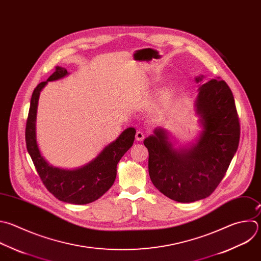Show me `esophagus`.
<instances>
[{
    "label": "esophagus",
    "instance_id": "34e87169",
    "mask_svg": "<svg viewBox=\"0 0 261 261\" xmlns=\"http://www.w3.org/2000/svg\"><path fill=\"white\" fill-rule=\"evenodd\" d=\"M144 133L142 132V131H137L136 132V139H137V141H142L143 139H144Z\"/></svg>",
    "mask_w": 261,
    "mask_h": 261
}]
</instances>
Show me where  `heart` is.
I'll return each mask as SVG.
<instances>
[{"mask_svg":"<svg viewBox=\"0 0 261 261\" xmlns=\"http://www.w3.org/2000/svg\"><path fill=\"white\" fill-rule=\"evenodd\" d=\"M163 98H164V96H163Z\"/></svg>","mask_w":261,"mask_h":261,"instance_id":"b5f03b06","label":"heart"}]
</instances>
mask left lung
I'll return each instance as SVG.
<instances>
[{
  "label": "left lung",
  "mask_w": 261,
  "mask_h": 261,
  "mask_svg": "<svg viewBox=\"0 0 261 261\" xmlns=\"http://www.w3.org/2000/svg\"><path fill=\"white\" fill-rule=\"evenodd\" d=\"M203 77L197 76L196 82ZM198 91L195 110L202 130L195 143L176 148L161 127L143 141L151 182L163 195L180 203L205 199L215 191L240 140L239 118L227 84L212 79L200 84Z\"/></svg>",
  "instance_id": "1"
}]
</instances>
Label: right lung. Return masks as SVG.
<instances>
[{
    "label": "right lung",
    "instance_id": "obj_1",
    "mask_svg": "<svg viewBox=\"0 0 261 261\" xmlns=\"http://www.w3.org/2000/svg\"><path fill=\"white\" fill-rule=\"evenodd\" d=\"M64 67L57 66L47 81L40 83L33 92L25 127L28 151L34 162L44 186L59 201L74 204H89L103 196L114 185L117 176V165L124 153L132 146L136 130L132 127L124 130L99 154L76 169H62L50 165L42 155L37 142L36 121L40 93L48 82L67 75Z\"/></svg>",
    "mask_w": 261,
    "mask_h": 261
}]
</instances>
